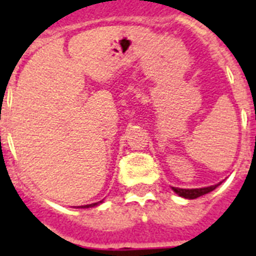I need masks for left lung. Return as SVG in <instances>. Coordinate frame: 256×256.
Listing matches in <instances>:
<instances>
[{"instance_id": "8db88e82", "label": "left lung", "mask_w": 256, "mask_h": 256, "mask_svg": "<svg viewBox=\"0 0 256 256\" xmlns=\"http://www.w3.org/2000/svg\"><path fill=\"white\" fill-rule=\"evenodd\" d=\"M220 183H218V184H214V186L200 187V188H179V187H171V188L174 190L175 194H178L179 196H182V198L195 199V198H198V196H202V195L208 194V192H211L212 190H215V188H216V187H218Z\"/></svg>"}]
</instances>
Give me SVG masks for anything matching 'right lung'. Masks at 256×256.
Returning a JSON list of instances; mask_svg holds the SVG:
<instances>
[{"instance_id":"obj_1","label":"right lung","mask_w":256,"mask_h":256,"mask_svg":"<svg viewBox=\"0 0 256 256\" xmlns=\"http://www.w3.org/2000/svg\"><path fill=\"white\" fill-rule=\"evenodd\" d=\"M104 202V200H100V202H96V203H92V204H86V206H80L81 208H88V207H96L98 206V204H100V203Z\"/></svg>"}]
</instances>
